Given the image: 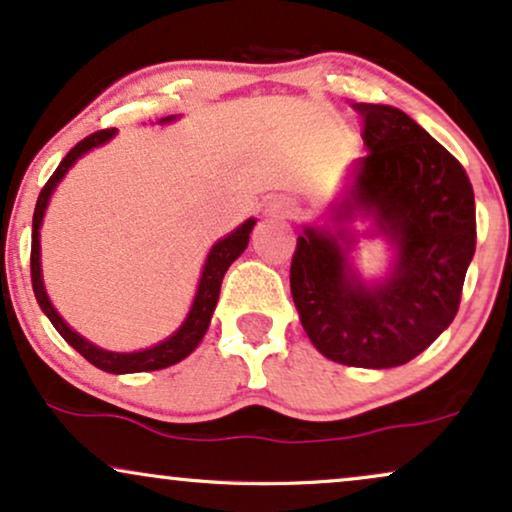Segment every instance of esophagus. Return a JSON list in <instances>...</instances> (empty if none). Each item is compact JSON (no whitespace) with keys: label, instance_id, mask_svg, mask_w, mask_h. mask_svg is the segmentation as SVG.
<instances>
[{"label":"esophagus","instance_id":"34e87169","mask_svg":"<svg viewBox=\"0 0 512 512\" xmlns=\"http://www.w3.org/2000/svg\"><path fill=\"white\" fill-rule=\"evenodd\" d=\"M264 212H267L269 217H278V219L290 217L295 212V203L290 198H271Z\"/></svg>","mask_w":512,"mask_h":512}]
</instances>
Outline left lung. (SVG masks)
<instances>
[{
  "mask_svg": "<svg viewBox=\"0 0 512 512\" xmlns=\"http://www.w3.org/2000/svg\"><path fill=\"white\" fill-rule=\"evenodd\" d=\"M366 158L335 224L373 215L397 245L390 278L366 286L349 269L345 226H307L290 262V293L309 340L345 366H401L454 321L475 255V193L463 165L399 108L354 103Z\"/></svg>",
  "mask_w": 512,
  "mask_h": 512,
  "instance_id": "1",
  "label": "left lung"
}]
</instances>
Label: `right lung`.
<instances>
[{"label":"right lung","mask_w":512,"mask_h":512,"mask_svg":"<svg viewBox=\"0 0 512 512\" xmlns=\"http://www.w3.org/2000/svg\"><path fill=\"white\" fill-rule=\"evenodd\" d=\"M170 118H163L160 122H167ZM115 137V127L111 129H99V132L89 134L84 137L80 144H75L70 148L66 158L61 160V165L56 167V172L51 174L44 189L40 191V198H37L35 205V215H32V248H30V276H32V290H35L37 302H40L42 312L49 316V321L54 323V328L61 333V338L68 342L70 347L77 349L89 364H94L96 368L106 373H141V371H158V368H167L172 364H177L184 357H189L193 349L198 347V342L203 340L205 331H208L212 312H215L217 300H219V288H222V278L226 274V269L231 267V262L236 260L241 252L248 248L250 241V231L255 226V219H248V222L238 226L234 234H229L222 241L215 243V248L210 250L208 262H205L203 276H200L198 283V293L196 300H193V307L186 321L181 323V328L170 338L160 342L151 349H144V352H132V354H120V352H106V349H99L92 342H87L82 335H77L73 328L68 326L66 321L58 316V312L51 307L47 293H44V283H42V269H40V226H42V217L44 210H47L49 196L51 191L56 189L58 181L63 179L70 167L75 165V160L84 155L92 148L106 144L108 139Z\"/></svg>","instance_id":"right-lung-1"}]
</instances>
